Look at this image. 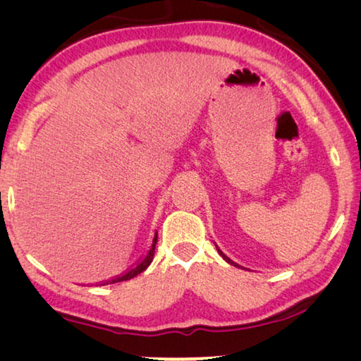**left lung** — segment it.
<instances>
[{
  "label": "left lung",
  "mask_w": 361,
  "mask_h": 361,
  "mask_svg": "<svg viewBox=\"0 0 361 361\" xmlns=\"http://www.w3.org/2000/svg\"><path fill=\"white\" fill-rule=\"evenodd\" d=\"M216 247H217V244H216ZM217 252H219V254H220V257H222L224 258V260L226 262V263H230V264H233V267H236V268H243V267H239V264L238 263H235V262H233L231 260V258H228V257H226L225 254H224V252L222 250H220L219 247H217ZM244 269V268H243Z\"/></svg>",
  "instance_id": "1"
}]
</instances>
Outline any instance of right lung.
<instances>
[{"label":"right lung","instance_id":"1","mask_svg":"<svg viewBox=\"0 0 361 361\" xmlns=\"http://www.w3.org/2000/svg\"><path fill=\"white\" fill-rule=\"evenodd\" d=\"M157 239H158V233L155 231L154 238H152V244L149 250L145 252V255L142 258H139V260L133 264L131 268H128L126 271H123L122 274H117L111 277V279H106V281H101L98 283H92V286H109V283H117V282H123V281H130L133 277H136L137 274H141L142 271H145L149 268V264L154 260V254H155V244H157Z\"/></svg>","mask_w":361,"mask_h":361}]
</instances>
